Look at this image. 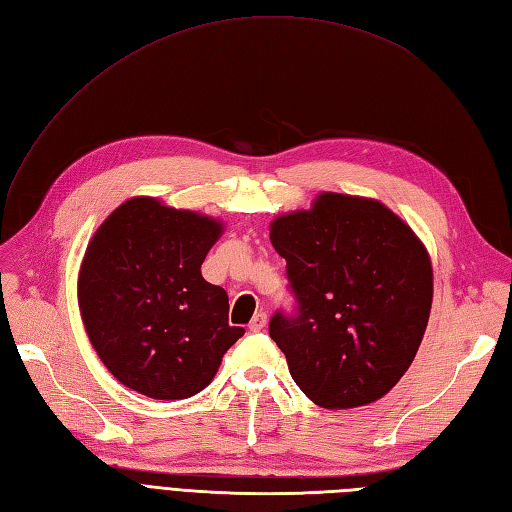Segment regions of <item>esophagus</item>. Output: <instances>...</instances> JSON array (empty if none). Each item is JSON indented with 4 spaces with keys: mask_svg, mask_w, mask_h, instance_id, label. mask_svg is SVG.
Instances as JSON below:
<instances>
[{
    "mask_svg": "<svg viewBox=\"0 0 512 512\" xmlns=\"http://www.w3.org/2000/svg\"><path fill=\"white\" fill-rule=\"evenodd\" d=\"M266 322H268V316L264 311H259V313H255L253 316V320H251V324H248V331H253V333H259V331H264V326H266Z\"/></svg>",
    "mask_w": 512,
    "mask_h": 512,
    "instance_id": "obj_1",
    "label": "esophagus"
}]
</instances>
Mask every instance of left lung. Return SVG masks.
Masks as SVG:
<instances>
[{
    "mask_svg": "<svg viewBox=\"0 0 512 512\" xmlns=\"http://www.w3.org/2000/svg\"><path fill=\"white\" fill-rule=\"evenodd\" d=\"M296 307L270 318L294 383L326 409L370 404L409 370L432 305L424 244L383 203L324 192L272 222Z\"/></svg>",
    "mask_w": 512,
    "mask_h": 512,
    "instance_id": "8db88e82",
    "label": "left lung"
}]
</instances>
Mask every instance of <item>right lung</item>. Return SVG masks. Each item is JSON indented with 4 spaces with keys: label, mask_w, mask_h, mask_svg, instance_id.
<instances>
[{
    "label": "right lung",
    "mask_w": 512,
    "mask_h": 512,
    "mask_svg": "<svg viewBox=\"0 0 512 512\" xmlns=\"http://www.w3.org/2000/svg\"><path fill=\"white\" fill-rule=\"evenodd\" d=\"M220 231L214 218L138 196L93 235L77 281L82 320L125 387L155 400L190 398L244 335L229 324L227 292L201 274Z\"/></svg>",
    "instance_id": "add662e5"
}]
</instances>
